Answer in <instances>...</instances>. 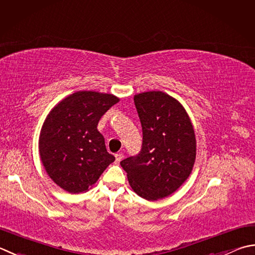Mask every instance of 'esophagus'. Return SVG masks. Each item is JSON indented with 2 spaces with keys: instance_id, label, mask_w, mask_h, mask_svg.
Listing matches in <instances>:
<instances>
[{
  "instance_id": "obj_1",
  "label": "esophagus",
  "mask_w": 255,
  "mask_h": 255,
  "mask_svg": "<svg viewBox=\"0 0 255 255\" xmlns=\"http://www.w3.org/2000/svg\"><path fill=\"white\" fill-rule=\"evenodd\" d=\"M115 157H116V162L119 163V162H121L122 159H123L124 154H123V152H117L116 154H115Z\"/></svg>"
}]
</instances>
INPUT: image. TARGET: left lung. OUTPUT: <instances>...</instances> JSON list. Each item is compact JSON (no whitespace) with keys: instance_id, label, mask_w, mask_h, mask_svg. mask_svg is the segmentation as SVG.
<instances>
[{"instance_id":"8db88e82","label":"left lung","mask_w":255,"mask_h":255,"mask_svg":"<svg viewBox=\"0 0 255 255\" xmlns=\"http://www.w3.org/2000/svg\"><path fill=\"white\" fill-rule=\"evenodd\" d=\"M142 127L138 154L121 161L133 191L147 200L170 196L187 180L196 160V136L188 114L169 95L133 97Z\"/></svg>"}]
</instances>
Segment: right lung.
<instances>
[{
  "mask_svg": "<svg viewBox=\"0 0 255 255\" xmlns=\"http://www.w3.org/2000/svg\"><path fill=\"white\" fill-rule=\"evenodd\" d=\"M118 102L111 94L77 92L54 107L45 119L39 154L48 176L64 190H88L115 161L97 125Z\"/></svg>",
  "mask_w": 255,
  "mask_h": 255,
  "instance_id": "right-lung-1",
  "label": "right lung"
}]
</instances>
